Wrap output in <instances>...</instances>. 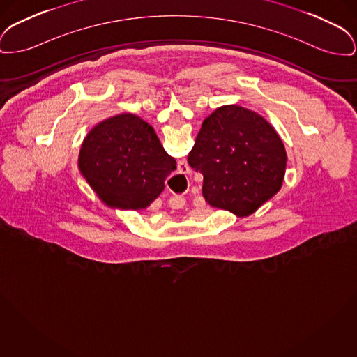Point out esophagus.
Segmentation results:
<instances>
[{
    "mask_svg": "<svg viewBox=\"0 0 357 357\" xmlns=\"http://www.w3.org/2000/svg\"><path fill=\"white\" fill-rule=\"evenodd\" d=\"M178 169H179V172L181 174H183V175H186V174H190V166L186 163V162H179V165H178ZM176 198V202H178V206L179 208H182L183 205H185V198L183 197H175Z\"/></svg>",
    "mask_w": 357,
    "mask_h": 357,
    "instance_id": "34e87169",
    "label": "esophagus"
}]
</instances>
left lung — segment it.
<instances>
[{
  "instance_id": "1",
  "label": "left lung",
  "mask_w": 357,
  "mask_h": 357,
  "mask_svg": "<svg viewBox=\"0 0 357 357\" xmlns=\"http://www.w3.org/2000/svg\"><path fill=\"white\" fill-rule=\"evenodd\" d=\"M188 162L204 175L202 194L210 206L247 217L282 188L287 155L266 119L225 105L204 120Z\"/></svg>"
}]
</instances>
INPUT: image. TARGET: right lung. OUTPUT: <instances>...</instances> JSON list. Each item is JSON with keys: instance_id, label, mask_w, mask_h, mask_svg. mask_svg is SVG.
<instances>
[{"instance_id": "right-lung-1", "label": "right lung", "mask_w": 357, "mask_h": 357, "mask_svg": "<svg viewBox=\"0 0 357 357\" xmlns=\"http://www.w3.org/2000/svg\"><path fill=\"white\" fill-rule=\"evenodd\" d=\"M79 171L109 208L146 209L165 190L176 162L153 128L123 113L94 126L84 137Z\"/></svg>"}]
</instances>
